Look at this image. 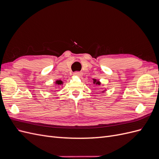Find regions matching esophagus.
<instances>
[{
	"label": "esophagus",
	"instance_id": "34e87169",
	"mask_svg": "<svg viewBox=\"0 0 159 159\" xmlns=\"http://www.w3.org/2000/svg\"><path fill=\"white\" fill-rule=\"evenodd\" d=\"M74 75H78V76H80V75H82V73H81V72H80V71H75V73L74 74Z\"/></svg>",
	"mask_w": 159,
	"mask_h": 159
}]
</instances>
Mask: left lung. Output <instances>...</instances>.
Returning <instances> with one entry per match:
<instances>
[{
    "instance_id": "obj_1",
    "label": "left lung",
    "mask_w": 159,
    "mask_h": 159,
    "mask_svg": "<svg viewBox=\"0 0 159 159\" xmlns=\"http://www.w3.org/2000/svg\"><path fill=\"white\" fill-rule=\"evenodd\" d=\"M93 84H96V85H100L101 84V83H100V81H98V80H95V79H93ZM103 92H104V91H103Z\"/></svg>"
}]
</instances>
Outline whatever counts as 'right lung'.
Here are the masks:
<instances>
[{"label":"right lung","mask_w":159,"mask_h":159,"mask_svg":"<svg viewBox=\"0 0 159 159\" xmlns=\"http://www.w3.org/2000/svg\"><path fill=\"white\" fill-rule=\"evenodd\" d=\"M56 84L61 85V84H63V82H62V81H61V80H57V81H56Z\"/></svg>","instance_id":"1"}]
</instances>
